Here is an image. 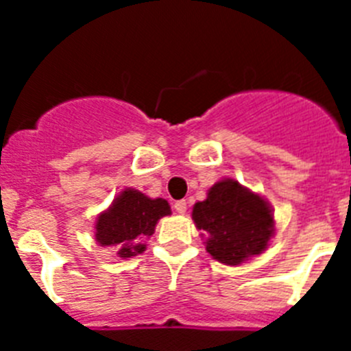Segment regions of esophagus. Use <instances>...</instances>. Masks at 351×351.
Segmentation results:
<instances>
[{
  "label": "esophagus",
  "mask_w": 351,
  "mask_h": 351,
  "mask_svg": "<svg viewBox=\"0 0 351 351\" xmlns=\"http://www.w3.org/2000/svg\"><path fill=\"white\" fill-rule=\"evenodd\" d=\"M173 209H176V213L184 214L186 209H188V206H186V200H178V202L173 204Z\"/></svg>",
  "instance_id": "esophagus-1"
}]
</instances>
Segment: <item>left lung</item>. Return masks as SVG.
Returning <instances> with one entry per match:
<instances>
[{"label":"left lung","mask_w":351,"mask_h":351,"mask_svg":"<svg viewBox=\"0 0 351 351\" xmlns=\"http://www.w3.org/2000/svg\"><path fill=\"white\" fill-rule=\"evenodd\" d=\"M191 216L198 230L207 232L209 255L226 265L260 255L274 235L269 204L234 179L216 182L206 200L195 204Z\"/></svg>","instance_id":"8db88e82"}]
</instances>
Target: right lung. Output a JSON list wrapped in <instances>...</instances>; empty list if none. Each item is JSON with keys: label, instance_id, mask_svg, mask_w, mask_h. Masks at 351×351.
Instances as JSON below:
<instances>
[{"label": "right lung", "instance_id": "obj_1", "mask_svg": "<svg viewBox=\"0 0 351 351\" xmlns=\"http://www.w3.org/2000/svg\"><path fill=\"white\" fill-rule=\"evenodd\" d=\"M169 214L167 200L149 198L128 188L98 216L95 237L100 246H112L121 258H132L145 250L142 243L154 234L158 219Z\"/></svg>", "mask_w": 351, "mask_h": 351}]
</instances>
